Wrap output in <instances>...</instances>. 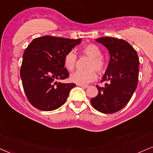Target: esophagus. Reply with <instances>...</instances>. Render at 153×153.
I'll list each match as a JSON object with an SVG mask.
<instances>
[{
	"label": "esophagus",
	"instance_id": "esophagus-1",
	"mask_svg": "<svg viewBox=\"0 0 153 153\" xmlns=\"http://www.w3.org/2000/svg\"><path fill=\"white\" fill-rule=\"evenodd\" d=\"M78 86L81 87V88H88V85H78Z\"/></svg>",
	"mask_w": 153,
	"mask_h": 153
}]
</instances>
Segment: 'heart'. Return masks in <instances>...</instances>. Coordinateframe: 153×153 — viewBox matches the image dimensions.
Instances as JSON below:
<instances>
[{
  "label": "heart",
  "mask_w": 153,
  "mask_h": 153,
  "mask_svg": "<svg viewBox=\"0 0 153 153\" xmlns=\"http://www.w3.org/2000/svg\"><path fill=\"white\" fill-rule=\"evenodd\" d=\"M82 53L90 57L86 63L85 70L77 71L71 75L72 82L78 85H85L97 78V72L102 74L106 70V61L101 55V51L97 46L94 44H88L81 48ZM77 61V54L74 51H70L65 54L64 58L65 66L68 71L75 68Z\"/></svg>",
  "instance_id": "b5f03b06"
}]
</instances>
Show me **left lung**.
I'll list each match as a JSON object with an SVG mask.
<instances>
[{
    "mask_svg": "<svg viewBox=\"0 0 153 153\" xmlns=\"http://www.w3.org/2000/svg\"><path fill=\"white\" fill-rule=\"evenodd\" d=\"M95 41L109 50L110 60L101 80L105 86H96L98 94L90 102L100 112L113 114L126 105L138 85V53L123 39L107 36Z\"/></svg>",
    "mask_w": 153,
    "mask_h": 153,
    "instance_id": "8db88e82",
    "label": "left lung"
}]
</instances>
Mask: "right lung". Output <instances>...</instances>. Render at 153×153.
Returning <instances> with one entry per match:
<instances>
[{
    "label": "right lung",
    "instance_id": "1",
    "mask_svg": "<svg viewBox=\"0 0 153 153\" xmlns=\"http://www.w3.org/2000/svg\"><path fill=\"white\" fill-rule=\"evenodd\" d=\"M81 42V39L44 36L32 40L23 53L20 77L27 98L33 107L52 111L66 101L75 83H62L69 76L64 68L65 54Z\"/></svg>",
    "mask_w": 153,
    "mask_h": 153
}]
</instances>
